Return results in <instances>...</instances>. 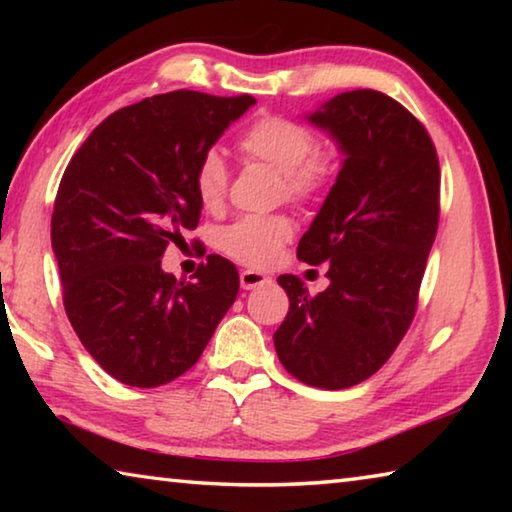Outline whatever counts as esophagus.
<instances>
[{"label": "esophagus", "instance_id": "esophagus-1", "mask_svg": "<svg viewBox=\"0 0 512 512\" xmlns=\"http://www.w3.org/2000/svg\"><path fill=\"white\" fill-rule=\"evenodd\" d=\"M239 280H241V289H246V291L264 287V284H271V277L259 273V271H253V268H246V271H241Z\"/></svg>", "mask_w": 512, "mask_h": 512}]
</instances>
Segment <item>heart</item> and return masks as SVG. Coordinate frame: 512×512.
<instances>
[{
  "label": "heart",
  "mask_w": 512,
  "mask_h": 512,
  "mask_svg": "<svg viewBox=\"0 0 512 512\" xmlns=\"http://www.w3.org/2000/svg\"><path fill=\"white\" fill-rule=\"evenodd\" d=\"M248 160L262 162L280 173L282 194L291 201H311L327 189L334 176V153L316 146V135L300 121L262 115L244 128L237 140ZM198 201L219 210L228 194V167L216 151L203 153L194 173ZM293 235L289 216H246L223 230L221 248L248 266H271Z\"/></svg>",
  "instance_id": "1"
}]
</instances>
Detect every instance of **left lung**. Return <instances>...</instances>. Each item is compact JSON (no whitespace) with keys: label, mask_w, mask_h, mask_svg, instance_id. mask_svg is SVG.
Instances as JSON below:
<instances>
[{"label":"left lung","mask_w":512,"mask_h":512,"mask_svg":"<svg viewBox=\"0 0 512 512\" xmlns=\"http://www.w3.org/2000/svg\"><path fill=\"white\" fill-rule=\"evenodd\" d=\"M307 119L345 155L298 244L302 262H329V287L309 296L300 277H277L289 314L273 343L302 384L341 391L384 366L415 316L438 230L440 167L427 128L384 92L336 94Z\"/></svg>","instance_id":"obj_1"}]
</instances>
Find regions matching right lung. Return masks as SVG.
Wrapping results in <instances>:
<instances>
[{"instance_id":"right-lung-1","label":"right lung","mask_w":512,"mask_h":512,"mask_svg":"<svg viewBox=\"0 0 512 512\" xmlns=\"http://www.w3.org/2000/svg\"><path fill=\"white\" fill-rule=\"evenodd\" d=\"M253 103L155 94L103 119L67 164L51 214L63 305L83 348L121 384L185 375L237 298L225 257L207 255L194 282H178L162 255L201 219L198 160Z\"/></svg>"}]
</instances>
